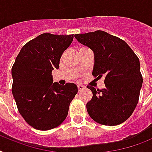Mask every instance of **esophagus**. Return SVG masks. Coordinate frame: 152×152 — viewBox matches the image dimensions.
<instances>
[{"label":"esophagus","instance_id":"esophagus-1","mask_svg":"<svg viewBox=\"0 0 152 152\" xmlns=\"http://www.w3.org/2000/svg\"><path fill=\"white\" fill-rule=\"evenodd\" d=\"M85 88V86H84V85H77V89H78L79 91H82V90H84Z\"/></svg>","mask_w":152,"mask_h":152}]
</instances>
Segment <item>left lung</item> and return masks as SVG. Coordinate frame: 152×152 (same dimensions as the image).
Returning <instances> with one entry per match:
<instances>
[{
    "mask_svg": "<svg viewBox=\"0 0 152 152\" xmlns=\"http://www.w3.org/2000/svg\"><path fill=\"white\" fill-rule=\"evenodd\" d=\"M75 37L93 52L92 75L106 76L104 88L87 86L93 94L87 103L89 116L106 126L122 124L138 102L143 83L138 57L125 41L104 31L76 34Z\"/></svg>",
    "mask_w": 152,
    "mask_h": 152,
    "instance_id": "left-lung-1",
    "label": "left lung"
}]
</instances>
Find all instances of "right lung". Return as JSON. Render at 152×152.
<instances>
[{
	"instance_id": "add662e5",
	"label": "right lung",
	"mask_w": 152,
	"mask_h": 152,
	"mask_svg": "<svg viewBox=\"0 0 152 152\" xmlns=\"http://www.w3.org/2000/svg\"><path fill=\"white\" fill-rule=\"evenodd\" d=\"M73 38V35L41 34L24 45L11 68L12 94L18 110L36 130H48L61 125L77 94L75 84L53 83L52 75Z\"/></svg>"
}]
</instances>
